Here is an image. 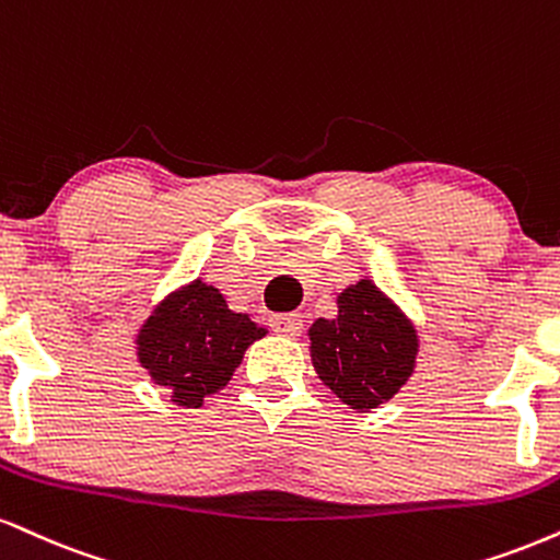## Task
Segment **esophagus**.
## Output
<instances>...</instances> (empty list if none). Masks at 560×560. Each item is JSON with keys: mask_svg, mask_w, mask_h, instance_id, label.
Instances as JSON below:
<instances>
[{"mask_svg": "<svg viewBox=\"0 0 560 560\" xmlns=\"http://www.w3.org/2000/svg\"><path fill=\"white\" fill-rule=\"evenodd\" d=\"M271 326H273V331L281 336H300L302 334V315H298V313L273 315Z\"/></svg>", "mask_w": 560, "mask_h": 560, "instance_id": "34e87169", "label": "esophagus"}]
</instances>
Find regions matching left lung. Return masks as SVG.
Segmentation results:
<instances>
[{
	"mask_svg": "<svg viewBox=\"0 0 560 560\" xmlns=\"http://www.w3.org/2000/svg\"><path fill=\"white\" fill-rule=\"evenodd\" d=\"M336 318L310 326V360L323 386L354 412H373L412 378L420 336L412 318L368 276L341 289Z\"/></svg>",
	"mask_w": 560,
	"mask_h": 560,
	"instance_id": "8db88e82",
	"label": "left lung"
}]
</instances>
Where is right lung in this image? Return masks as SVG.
Wrapping results in <instances>:
<instances>
[{"instance_id":"1","label":"right lung","mask_w":560,"mask_h":560,"mask_svg":"<svg viewBox=\"0 0 560 560\" xmlns=\"http://www.w3.org/2000/svg\"><path fill=\"white\" fill-rule=\"evenodd\" d=\"M247 313L229 310L224 294L195 279L166 294L135 334V357L177 407L198 409L232 381L247 347L266 336Z\"/></svg>"}]
</instances>
